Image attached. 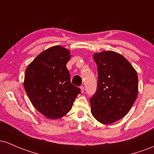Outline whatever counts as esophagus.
<instances>
[{
	"mask_svg": "<svg viewBox=\"0 0 154 154\" xmlns=\"http://www.w3.org/2000/svg\"><path fill=\"white\" fill-rule=\"evenodd\" d=\"M80 89H81V91H82V93H83L84 91V86H80Z\"/></svg>",
	"mask_w": 154,
	"mask_h": 154,
	"instance_id": "obj_1",
	"label": "esophagus"
}]
</instances>
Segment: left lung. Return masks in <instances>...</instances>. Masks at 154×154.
Segmentation results:
<instances>
[{
	"label": "left lung",
	"instance_id": "8db88e82",
	"mask_svg": "<svg viewBox=\"0 0 154 154\" xmlns=\"http://www.w3.org/2000/svg\"><path fill=\"white\" fill-rule=\"evenodd\" d=\"M93 58L97 66L98 84L95 94L90 98L91 113L100 123H114L128 113L137 99V72L116 51L94 53Z\"/></svg>",
	"mask_w": 154,
	"mask_h": 154
}]
</instances>
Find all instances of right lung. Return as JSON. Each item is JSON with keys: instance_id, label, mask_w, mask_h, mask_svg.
Returning a JSON list of instances; mask_svg holds the SVG:
<instances>
[{"instance_id": "1", "label": "right lung", "mask_w": 154, "mask_h": 154, "mask_svg": "<svg viewBox=\"0 0 154 154\" xmlns=\"http://www.w3.org/2000/svg\"><path fill=\"white\" fill-rule=\"evenodd\" d=\"M71 56L68 49L51 46L40 53L25 70L26 93L35 109L48 119L66 115L81 92L70 82L66 67Z\"/></svg>"}]
</instances>
